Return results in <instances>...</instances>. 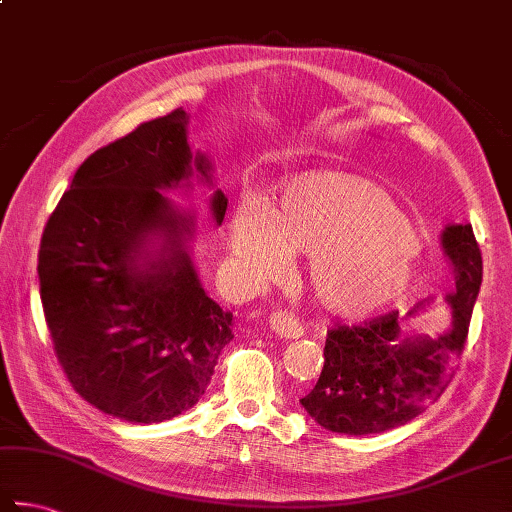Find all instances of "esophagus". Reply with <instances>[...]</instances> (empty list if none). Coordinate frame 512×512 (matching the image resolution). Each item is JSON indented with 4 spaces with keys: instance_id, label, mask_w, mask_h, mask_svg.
<instances>
[{
    "instance_id": "1",
    "label": "esophagus",
    "mask_w": 512,
    "mask_h": 512,
    "mask_svg": "<svg viewBox=\"0 0 512 512\" xmlns=\"http://www.w3.org/2000/svg\"><path fill=\"white\" fill-rule=\"evenodd\" d=\"M268 324L273 328V333L286 339H297L304 335V326L295 315L286 313V310H273L268 317Z\"/></svg>"
}]
</instances>
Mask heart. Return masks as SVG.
Masks as SVG:
<instances>
[{
    "mask_svg": "<svg viewBox=\"0 0 512 512\" xmlns=\"http://www.w3.org/2000/svg\"><path fill=\"white\" fill-rule=\"evenodd\" d=\"M230 248L257 282L282 275L290 253L313 255L308 279L317 302L366 315L404 293L422 242L382 186L348 173H306L284 186L275 210L239 206Z\"/></svg>",
    "mask_w": 512,
    "mask_h": 512,
    "instance_id": "obj_1",
    "label": "heart"
}]
</instances>
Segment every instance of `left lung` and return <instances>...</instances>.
Returning <instances> with one entry per match:
<instances>
[{
    "label": "left lung",
    "mask_w": 512,
    "mask_h": 512,
    "mask_svg": "<svg viewBox=\"0 0 512 512\" xmlns=\"http://www.w3.org/2000/svg\"><path fill=\"white\" fill-rule=\"evenodd\" d=\"M442 244L457 286V293L448 295L450 333L408 342L402 339L399 310L355 326L330 328L322 375L299 399L319 426L342 435L382 433L415 419L444 393L464 350L482 286V250L470 224L448 226Z\"/></svg>",
    "instance_id": "obj_1"
}]
</instances>
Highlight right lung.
Segmentation results:
<instances>
[{
    "mask_svg": "<svg viewBox=\"0 0 512 512\" xmlns=\"http://www.w3.org/2000/svg\"><path fill=\"white\" fill-rule=\"evenodd\" d=\"M186 122L177 108L95 150L39 244V295L59 366L88 404L135 424L195 406L233 339V315L204 293L182 248L193 217L159 193L186 179L190 164L208 182L210 166L190 153ZM226 206L217 190V224ZM153 232L169 246L142 269L136 262Z\"/></svg>",
    "mask_w": 512,
    "mask_h": 512,
    "instance_id": "add662e5",
    "label": "right lung"
}]
</instances>
